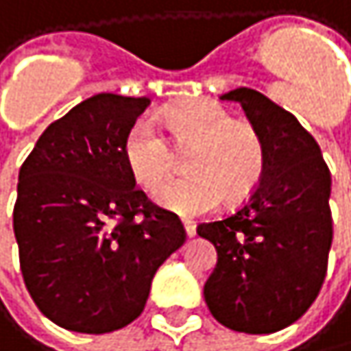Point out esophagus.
I'll return each instance as SVG.
<instances>
[{
    "label": "esophagus",
    "mask_w": 351,
    "mask_h": 351,
    "mask_svg": "<svg viewBox=\"0 0 351 351\" xmlns=\"http://www.w3.org/2000/svg\"><path fill=\"white\" fill-rule=\"evenodd\" d=\"M183 228H185V232H187V237H189V239H193V237H195V224H193V222L185 220V222H183Z\"/></svg>",
    "instance_id": "34e87169"
}]
</instances>
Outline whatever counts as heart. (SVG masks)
<instances>
[{"mask_svg": "<svg viewBox=\"0 0 351 351\" xmlns=\"http://www.w3.org/2000/svg\"><path fill=\"white\" fill-rule=\"evenodd\" d=\"M172 145L185 152L187 177L160 189L158 202L183 216L214 210L222 195L228 202L249 197L265 168V147L259 131L214 100H189L160 112ZM123 160L131 179L145 191H156L174 170V152L147 119L137 121L125 141Z\"/></svg>", "mask_w": 351, "mask_h": 351, "instance_id": "b5f03b06", "label": "heart"}]
</instances>
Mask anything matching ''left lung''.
<instances>
[{
    "label": "left lung",
    "mask_w": 351,
    "mask_h": 351,
    "mask_svg": "<svg viewBox=\"0 0 351 351\" xmlns=\"http://www.w3.org/2000/svg\"><path fill=\"white\" fill-rule=\"evenodd\" d=\"M243 106L265 147V168L234 214L199 224L218 263L204 286L210 313L241 333H276L319 296L333 241L331 172L298 119L251 88L220 96Z\"/></svg>",
    "instance_id": "8db88e82"
}]
</instances>
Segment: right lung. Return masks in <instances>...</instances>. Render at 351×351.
Instances as JSON below:
<instances>
[{"instance_id": "obj_1", "label": "right lung", "mask_w": 351, "mask_h": 351, "mask_svg": "<svg viewBox=\"0 0 351 351\" xmlns=\"http://www.w3.org/2000/svg\"><path fill=\"white\" fill-rule=\"evenodd\" d=\"M149 98L96 94L38 137L18 174L14 234L38 311L77 333L135 321L158 267L187 234L154 206L123 160V141Z\"/></svg>"}]
</instances>
